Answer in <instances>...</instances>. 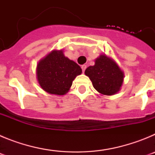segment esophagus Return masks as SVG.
<instances>
[{
	"label": "esophagus",
	"instance_id": "obj_1",
	"mask_svg": "<svg viewBox=\"0 0 155 155\" xmlns=\"http://www.w3.org/2000/svg\"><path fill=\"white\" fill-rule=\"evenodd\" d=\"M86 68H87V66L86 65H82L81 66V69H82V71H83V72H84V71H85V69Z\"/></svg>",
	"mask_w": 155,
	"mask_h": 155
}]
</instances>
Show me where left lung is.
<instances>
[{"instance_id": "8db88e82", "label": "left lung", "mask_w": 155, "mask_h": 155, "mask_svg": "<svg viewBox=\"0 0 155 155\" xmlns=\"http://www.w3.org/2000/svg\"><path fill=\"white\" fill-rule=\"evenodd\" d=\"M91 81L93 87L100 94L113 95L120 90L124 74L113 59L102 54L95 60L94 66L84 71Z\"/></svg>"}]
</instances>
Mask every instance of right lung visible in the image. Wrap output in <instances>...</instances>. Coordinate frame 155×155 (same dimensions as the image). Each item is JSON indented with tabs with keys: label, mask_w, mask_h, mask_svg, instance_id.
Wrapping results in <instances>:
<instances>
[{
	"label": "right lung",
	"mask_w": 155,
	"mask_h": 155,
	"mask_svg": "<svg viewBox=\"0 0 155 155\" xmlns=\"http://www.w3.org/2000/svg\"><path fill=\"white\" fill-rule=\"evenodd\" d=\"M82 72L74 61L66 57L62 50H53L37 64V80L42 89L50 94L64 95L72 82Z\"/></svg>",
	"instance_id": "obj_1"
}]
</instances>
